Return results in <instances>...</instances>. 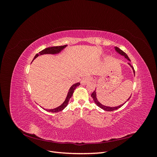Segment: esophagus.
<instances>
[{"mask_svg":"<svg viewBox=\"0 0 157 157\" xmlns=\"http://www.w3.org/2000/svg\"><path fill=\"white\" fill-rule=\"evenodd\" d=\"M90 80H91V78H90V77H83L82 79L81 80V84L82 85H86V84H88Z\"/></svg>","mask_w":157,"mask_h":157,"instance_id":"1","label":"esophagus"}]
</instances>
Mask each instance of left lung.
Listing matches in <instances>:
<instances>
[{
	"label": "left lung",
	"mask_w": 157,
	"mask_h": 157,
	"mask_svg": "<svg viewBox=\"0 0 157 157\" xmlns=\"http://www.w3.org/2000/svg\"><path fill=\"white\" fill-rule=\"evenodd\" d=\"M115 50H116V51L118 52V54H121V55H122V56H124L128 60L130 61V58H128V56H127V54L125 53L124 52H123V51H122V50H121L120 48H118V47H115ZM128 64H129V65L131 66L132 68V69H133V71H134V73H135V71H134V67H133L129 63H128ZM91 96L92 97V98H93V99H94V101L95 103H96V105H97L99 107H100L101 109H103V110L107 111H113L117 110V109H118V108L121 107H122L123 105H124V104L126 103V102H125L124 104H122V105H119V106H118V107H107V106H105V105H103L102 104H101L100 103H99V102L98 101L97 98H96V90H95L92 93V94H91ZM130 98H131V96H130L129 98H128V100H129ZM128 100H127V101H128Z\"/></svg>",
	"instance_id": "1"
}]
</instances>
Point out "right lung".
Wrapping results in <instances>:
<instances>
[{"instance_id":"add662e5","label":"right lung","mask_w":157,"mask_h":157,"mask_svg":"<svg viewBox=\"0 0 157 157\" xmlns=\"http://www.w3.org/2000/svg\"><path fill=\"white\" fill-rule=\"evenodd\" d=\"M66 46H67V45L59 46H52V47H49V48H45L43 50L39 52L38 54H36L35 56L34 59L36 58V57H38L39 55H43V54H57V53H59V52H61L64 48H65ZM80 84V82H77V83L73 84V86L70 88V89L69 90V92L67 94V98H66L65 100L63 103V104H61L60 106H59L58 107H57L56 109H46V111H49V112H52V113H57V112H59V111H62L63 109H64L68 105L69 101L70 98H71V96H73L74 90L76 89V88H77L78 86H79Z\"/></svg>"}]
</instances>
